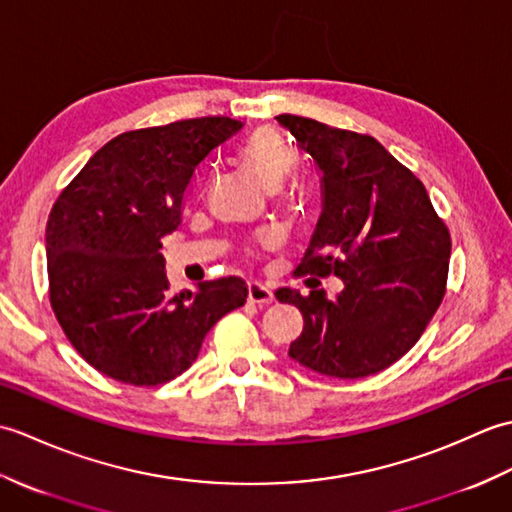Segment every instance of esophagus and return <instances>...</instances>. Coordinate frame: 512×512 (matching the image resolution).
Wrapping results in <instances>:
<instances>
[{"mask_svg":"<svg viewBox=\"0 0 512 512\" xmlns=\"http://www.w3.org/2000/svg\"><path fill=\"white\" fill-rule=\"evenodd\" d=\"M248 301L257 303V306H268V303L275 301V295L268 286L259 284V281H250V284H248Z\"/></svg>","mask_w":512,"mask_h":512,"instance_id":"esophagus-1","label":"esophagus"}]
</instances>
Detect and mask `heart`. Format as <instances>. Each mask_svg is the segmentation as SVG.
I'll use <instances>...</instances> for the list:
<instances>
[{"instance_id": "b5f03b06", "label": "heart", "mask_w": 512, "mask_h": 512, "mask_svg": "<svg viewBox=\"0 0 512 512\" xmlns=\"http://www.w3.org/2000/svg\"><path fill=\"white\" fill-rule=\"evenodd\" d=\"M244 165L266 189L277 191L297 169V156L277 134H262L244 149Z\"/></svg>"}]
</instances>
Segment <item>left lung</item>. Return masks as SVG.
I'll return each mask as SVG.
<instances>
[{
	"label": "left lung",
	"mask_w": 512,
	"mask_h": 512,
	"mask_svg": "<svg viewBox=\"0 0 512 512\" xmlns=\"http://www.w3.org/2000/svg\"><path fill=\"white\" fill-rule=\"evenodd\" d=\"M277 121L321 171L323 211L295 273L336 275L345 286L336 299L277 290L303 314L288 354L325 376L378 374L418 343L440 308L449 228L424 184L376 138L292 114Z\"/></svg>",
	"instance_id": "left-lung-1"
}]
</instances>
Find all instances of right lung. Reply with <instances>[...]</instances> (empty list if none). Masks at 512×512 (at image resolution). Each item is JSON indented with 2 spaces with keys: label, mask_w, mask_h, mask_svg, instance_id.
Returning a JSON list of instances; mask_svg holds the SVG:
<instances>
[{
  "label": "right lung",
  "mask_w": 512,
  "mask_h": 512,
  "mask_svg": "<svg viewBox=\"0 0 512 512\" xmlns=\"http://www.w3.org/2000/svg\"><path fill=\"white\" fill-rule=\"evenodd\" d=\"M244 123L187 118L112 138L54 202L46 226L50 303L68 341L101 374L154 387L198 358L206 332L244 306L239 277L169 292L160 239L176 231L195 176Z\"/></svg>",
  "instance_id": "1"
}]
</instances>
